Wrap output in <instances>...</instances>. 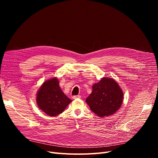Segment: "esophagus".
Returning <instances> with one entry per match:
<instances>
[{"label":"esophagus","instance_id":"esophagus-1","mask_svg":"<svg viewBox=\"0 0 158 158\" xmlns=\"http://www.w3.org/2000/svg\"><path fill=\"white\" fill-rule=\"evenodd\" d=\"M81 98V95H74V96H73V99H78V98Z\"/></svg>","mask_w":158,"mask_h":158}]
</instances>
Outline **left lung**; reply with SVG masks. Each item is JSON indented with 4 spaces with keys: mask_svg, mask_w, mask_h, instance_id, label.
<instances>
[{
    "mask_svg": "<svg viewBox=\"0 0 158 158\" xmlns=\"http://www.w3.org/2000/svg\"><path fill=\"white\" fill-rule=\"evenodd\" d=\"M123 92L111 78H103L92 85V92L85 99L90 109L100 117L110 116L121 107Z\"/></svg>",
    "mask_w": 158,
    "mask_h": 158,
    "instance_id": "8db88e82",
    "label": "left lung"
}]
</instances>
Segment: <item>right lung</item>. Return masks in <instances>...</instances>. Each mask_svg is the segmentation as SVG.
I'll list each match as a JSON object with an SVG mask.
<instances>
[{
  "label": "right lung",
  "mask_w": 158,
  "mask_h": 158,
  "mask_svg": "<svg viewBox=\"0 0 158 158\" xmlns=\"http://www.w3.org/2000/svg\"><path fill=\"white\" fill-rule=\"evenodd\" d=\"M59 84L56 78L47 80L41 85L37 94L38 107L51 117L63 113L72 102L61 90Z\"/></svg>",
  "instance_id": "add662e5"
}]
</instances>
